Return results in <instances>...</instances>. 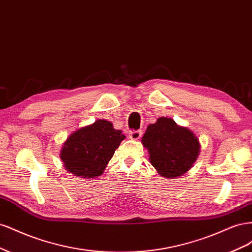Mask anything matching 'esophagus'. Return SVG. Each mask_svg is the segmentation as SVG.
I'll return each mask as SVG.
<instances>
[{"instance_id": "obj_1", "label": "esophagus", "mask_w": 252, "mask_h": 252, "mask_svg": "<svg viewBox=\"0 0 252 252\" xmlns=\"http://www.w3.org/2000/svg\"><path fill=\"white\" fill-rule=\"evenodd\" d=\"M142 136V131L141 130H136V131H130L129 132V138L131 140H140Z\"/></svg>"}]
</instances>
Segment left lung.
I'll use <instances>...</instances> for the list:
<instances>
[{"instance_id": "8db88e82", "label": "left lung", "mask_w": 252, "mask_h": 252, "mask_svg": "<svg viewBox=\"0 0 252 252\" xmlns=\"http://www.w3.org/2000/svg\"><path fill=\"white\" fill-rule=\"evenodd\" d=\"M142 144L148 149L151 165L167 179L185 174L196 161L201 148L191 130L165 117L147 127Z\"/></svg>"}]
</instances>
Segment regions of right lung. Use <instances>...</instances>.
I'll list each match as a JSON object with an SVG mask.
<instances>
[{"label":"right lung","instance_id":"1","mask_svg":"<svg viewBox=\"0 0 252 252\" xmlns=\"http://www.w3.org/2000/svg\"><path fill=\"white\" fill-rule=\"evenodd\" d=\"M125 139L121 130L106 120L82 127L68 136L60 158L67 171L84 179H94L104 172L114 151Z\"/></svg>","mask_w":252,"mask_h":252}]
</instances>
